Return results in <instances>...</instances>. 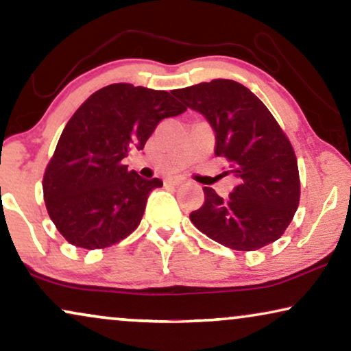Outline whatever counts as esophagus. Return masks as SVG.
Listing matches in <instances>:
<instances>
[{
	"label": "esophagus",
	"instance_id": "esophagus-1",
	"mask_svg": "<svg viewBox=\"0 0 351 351\" xmlns=\"http://www.w3.org/2000/svg\"><path fill=\"white\" fill-rule=\"evenodd\" d=\"M165 182H167V184H170V186H180V184H182V182H184V180H182V178H167Z\"/></svg>",
	"mask_w": 351,
	"mask_h": 351
}]
</instances>
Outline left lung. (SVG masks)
I'll return each instance as SVG.
<instances>
[{
  "mask_svg": "<svg viewBox=\"0 0 351 351\" xmlns=\"http://www.w3.org/2000/svg\"><path fill=\"white\" fill-rule=\"evenodd\" d=\"M175 97L199 111L215 130V154L226 157L239 184L229 199L204 187L205 202L191 221L202 234L237 251L278 240L300 197L298 159L278 122L250 88L213 79L178 88Z\"/></svg>",
  "mask_w": 351,
  "mask_h": 351,
  "instance_id": "obj_1",
  "label": "left lung"
}]
</instances>
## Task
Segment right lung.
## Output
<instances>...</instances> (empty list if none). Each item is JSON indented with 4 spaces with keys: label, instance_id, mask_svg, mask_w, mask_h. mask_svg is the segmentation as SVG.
<instances>
[{
    "label": "right lung",
    "instance_id": "obj_1",
    "mask_svg": "<svg viewBox=\"0 0 351 351\" xmlns=\"http://www.w3.org/2000/svg\"><path fill=\"white\" fill-rule=\"evenodd\" d=\"M186 111L173 90L119 82L92 93L63 128L43 178L44 202L71 245L106 248L136 229L147 197L162 187L128 171L122 159L143 149L157 124Z\"/></svg>",
    "mask_w": 351,
    "mask_h": 351
}]
</instances>
